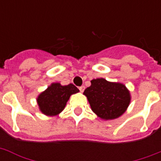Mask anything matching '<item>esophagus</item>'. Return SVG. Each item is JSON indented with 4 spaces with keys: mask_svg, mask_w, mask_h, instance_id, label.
<instances>
[{
    "mask_svg": "<svg viewBox=\"0 0 161 161\" xmlns=\"http://www.w3.org/2000/svg\"><path fill=\"white\" fill-rule=\"evenodd\" d=\"M84 89H85V87L83 85H82L81 87H79V90H80V92H82L83 93V91H84Z\"/></svg>",
    "mask_w": 161,
    "mask_h": 161,
    "instance_id": "1",
    "label": "esophagus"
}]
</instances>
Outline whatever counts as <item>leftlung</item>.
<instances>
[{
	"label": "left lung",
	"mask_w": 161,
	"mask_h": 161,
	"mask_svg": "<svg viewBox=\"0 0 161 161\" xmlns=\"http://www.w3.org/2000/svg\"><path fill=\"white\" fill-rule=\"evenodd\" d=\"M91 109L102 119H115L125 114L130 105L131 95L125 84L108 82L104 78L91 80L84 90Z\"/></svg>",
	"instance_id": "obj_1"
}]
</instances>
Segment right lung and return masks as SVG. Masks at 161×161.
Segmentation results:
<instances>
[{
    "label": "right lung",
    "instance_id": "obj_1",
    "mask_svg": "<svg viewBox=\"0 0 161 161\" xmlns=\"http://www.w3.org/2000/svg\"><path fill=\"white\" fill-rule=\"evenodd\" d=\"M78 92V88L73 83L63 86L59 83H53L37 96L39 109L47 116H56L64 109L70 96Z\"/></svg>",
    "mask_w": 161,
    "mask_h": 161
}]
</instances>
